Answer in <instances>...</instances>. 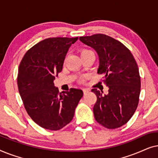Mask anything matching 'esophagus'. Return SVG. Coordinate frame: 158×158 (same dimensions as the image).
I'll return each instance as SVG.
<instances>
[{
    "label": "esophagus",
    "mask_w": 158,
    "mask_h": 158,
    "mask_svg": "<svg viewBox=\"0 0 158 158\" xmlns=\"http://www.w3.org/2000/svg\"><path fill=\"white\" fill-rule=\"evenodd\" d=\"M89 91H90V90H88V89H87V88H84V89H83V94H87V93H88Z\"/></svg>",
    "instance_id": "34e87169"
}]
</instances>
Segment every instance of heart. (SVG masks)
Wrapping results in <instances>:
<instances>
[{"instance_id":"b5f03b06","label":"heart","mask_w":158,"mask_h":158,"mask_svg":"<svg viewBox=\"0 0 158 158\" xmlns=\"http://www.w3.org/2000/svg\"><path fill=\"white\" fill-rule=\"evenodd\" d=\"M90 53H93V52L90 50H88V49H83V50L81 51V55L82 56L83 55H86V54H90Z\"/></svg>"}]
</instances>
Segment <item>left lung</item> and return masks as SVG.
<instances>
[{
    "mask_svg": "<svg viewBox=\"0 0 158 158\" xmlns=\"http://www.w3.org/2000/svg\"><path fill=\"white\" fill-rule=\"evenodd\" d=\"M79 40L98 54V73L104 75L103 81L109 87L107 94L91 90L97 97L94 117L106 128L122 127L133 116L139 103L141 83L137 62L131 52L111 36L97 34Z\"/></svg>",
    "mask_w": 158,
    "mask_h": 158,
    "instance_id": "8db88e82",
    "label": "left lung"
}]
</instances>
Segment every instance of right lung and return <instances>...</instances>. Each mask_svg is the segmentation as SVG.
Returning <instances> with one entry per match:
<instances>
[{"mask_svg":"<svg viewBox=\"0 0 158 158\" xmlns=\"http://www.w3.org/2000/svg\"><path fill=\"white\" fill-rule=\"evenodd\" d=\"M77 40L53 37L41 41L27 52L19 65V94L28 114L42 128H63L72 121L83 97V90L77 88L60 94L54 84L69 48Z\"/></svg>","mask_w":158,"mask_h":158,"instance_id":"add662e5","label":"right lung"}]
</instances>
